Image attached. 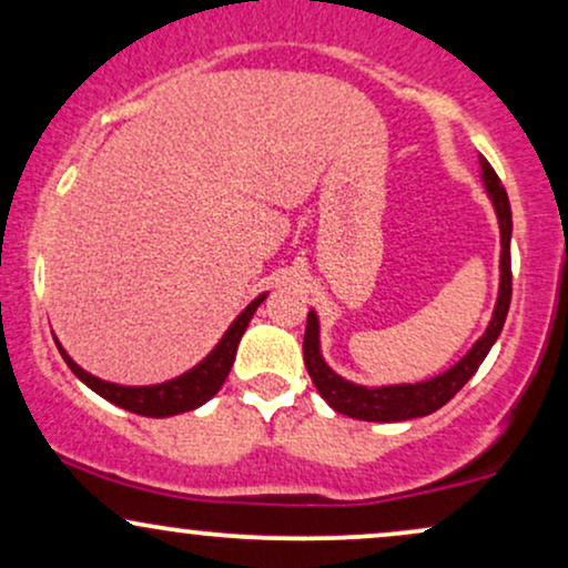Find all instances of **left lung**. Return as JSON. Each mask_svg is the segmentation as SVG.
<instances>
[{
  "label": "left lung",
  "instance_id": "obj_1",
  "mask_svg": "<svg viewBox=\"0 0 568 568\" xmlns=\"http://www.w3.org/2000/svg\"><path fill=\"white\" fill-rule=\"evenodd\" d=\"M480 168H484V184L488 197H491L494 207H497L499 232H501V262H499V298L494 306V317L488 323L486 334L475 342V347L448 368L446 374L435 376L429 382L419 384H395V387H361L352 384L342 376L334 374L321 357V338H317V315L310 312L306 315V331H304V363L310 371L312 382H315L317 393L331 408L338 414H347L352 419H366V422H403L416 419V416H427L440 406H446L452 397L473 379L480 363L486 361L488 349L497 342L505 325L507 310H510L513 296V270H510V234H513V213L510 200H507L505 186H501L499 175L488 165L486 158H480Z\"/></svg>",
  "mask_w": 568,
  "mask_h": 568
}]
</instances>
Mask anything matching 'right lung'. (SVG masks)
Returning <instances> with one entry per match:
<instances>
[{
    "label": "right lung",
    "instance_id": "obj_1",
    "mask_svg": "<svg viewBox=\"0 0 568 568\" xmlns=\"http://www.w3.org/2000/svg\"><path fill=\"white\" fill-rule=\"evenodd\" d=\"M264 298H266V293H262L258 298H253V302L245 306L243 315H240L237 321L230 325V331H226L224 338L216 344V349H213L197 368H192L189 374L179 376V379H173V382L154 384V387H122V384L95 379V376H90L88 371H82L74 361H71L67 352H63L61 344H58V349H61L63 361L69 363V368L74 371V374L80 376V379L88 384L93 393L106 397V400L114 403V406L133 410V414L162 419V416H175V414H184V410L197 408L219 393L221 384H224L226 376H230V368L234 363V352H237L240 338H243L247 323H251V317H253V312L258 310V304H262Z\"/></svg>",
    "mask_w": 568,
    "mask_h": 568
}]
</instances>
